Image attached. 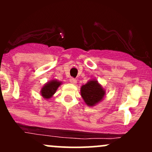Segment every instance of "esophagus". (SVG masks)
Masks as SVG:
<instances>
[{"mask_svg": "<svg viewBox=\"0 0 152 152\" xmlns=\"http://www.w3.org/2000/svg\"><path fill=\"white\" fill-rule=\"evenodd\" d=\"M70 82L72 83V84H74V85L76 84V83H77V81H76V78H70Z\"/></svg>", "mask_w": 152, "mask_h": 152, "instance_id": "esophagus-1", "label": "esophagus"}]
</instances>
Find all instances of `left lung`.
Instances as JSON below:
<instances>
[{"mask_svg": "<svg viewBox=\"0 0 152 152\" xmlns=\"http://www.w3.org/2000/svg\"><path fill=\"white\" fill-rule=\"evenodd\" d=\"M81 95L87 106H94L103 101L106 90L98 81L91 79L81 87Z\"/></svg>", "mask_w": 152, "mask_h": 152, "instance_id": "left-lung-1", "label": "left lung"}]
</instances>
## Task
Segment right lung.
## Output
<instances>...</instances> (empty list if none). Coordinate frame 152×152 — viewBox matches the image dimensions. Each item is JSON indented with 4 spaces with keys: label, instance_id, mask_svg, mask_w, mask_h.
<instances>
[{
    "label": "right lung",
    "instance_id": "add662e5",
    "mask_svg": "<svg viewBox=\"0 0 152 152\" xmlns=\"http://www.w3.org/2000/svg\"><path fill=\"white\" fill-rule=\"evenodd\" d=\"M62 84V81H59L57 79L50 80L48 82L45 83L41 89V95L43 99H48L51 98L56 92L57 89Z\"/></svg>",
    "mask_w": 152,
    "mask_h": 152
}]
</instances>
